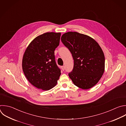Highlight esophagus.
Masks as SVG:
<instances>
[{"label": "esophagus", "instance_id": "obj_1", "mask_svg": "<svg viewBox=\"0 0 126 126\" xmlns=\"http://www.w3.org/2000/svg\"><path fill=\"white\" fill-rule=\"evenodd\" d=\"M61 69H62V70L63 71H64V70H65V67H64V66H62V67H61Z\"/></svg>", "mask_w": 126, "mask_h": 126}]
</instances>
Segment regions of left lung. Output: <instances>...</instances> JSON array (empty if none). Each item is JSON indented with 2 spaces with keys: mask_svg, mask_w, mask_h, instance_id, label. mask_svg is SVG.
I'll use <instances>...</instances> for the list:
<instances>
[{
  "mask_svg": "<svg viewBox=\"0 0 126 126\" xmlns=\"http://www.w3.org/2000/svg\"><path fill=\"white\" fill-rule=\"evenodd\" d=\"M61 41L72 54L74 68L69 76L77 87L88 90L100 80L105 69L104 53L92 37L77 32L64 33Z\"/></svg>",
  "mask_w": 126,
  "mask_h": 126,
  "instance_id": "8db88e82",
  "label": "left lung"
}]
</instances>
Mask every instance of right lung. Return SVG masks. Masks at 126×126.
Segmentation results:
<instances>
[{
	"label": "right lung",
	"instance_id": "right-lung-1",
	"mask_svg": "<svg viewBox=\"0 0 126 126\" xmlns=\"http://www.w3.org/2000/svg\"><path fill=\"white\" fill-rule=\"evenodd\" d=\"M61 32H46L34 38L26 48L22 69L27 79L34 87L43 91L54 87L61 75L54 50L59 46Z\"/></svg>",
	"mask_w": 126,
	"mask_h": 126
}]
</instances>
